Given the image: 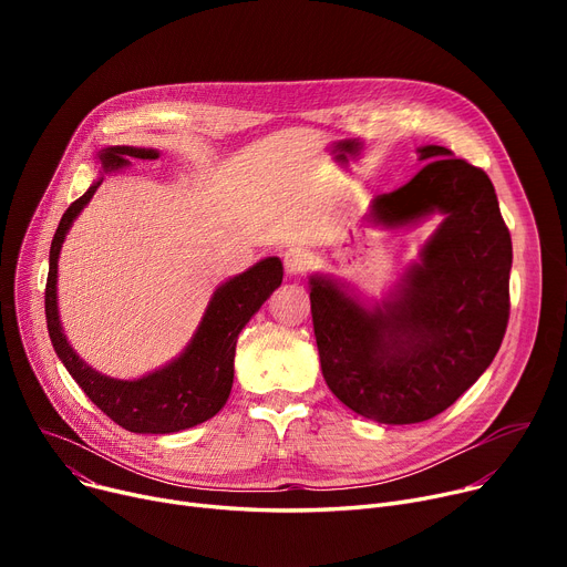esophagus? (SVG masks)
<instances>
[{
    "label": "esophagus",
    "instance_id": "esophagus-1",
    "mask_svg": "<svg viewBox=\"0 0 567 567\" xmlns=\"http://www.w3.org/2000/svg\"><path fill=\"white\" fill-rule=\"evenodd\" d=\"M282 261H285V268L289 276H299L310 264V252L303 246H289L282 255Z\"/></svg>",
    "mask_w": 567,
    "mask_h": 567
}]
</instances>
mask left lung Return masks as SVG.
<instances>
[{
	"instance_id": "1",
	"label": "left lung",
	"mask_w": 567,
	"mask_h": 567,
	"mask_svg": "<svg viewBox=\"0 0 567 567\" xmlns=\"http://www.w3.org/2000/svg\"><path fill=\"white\" fill-rule=\"evenodd\" d=\"M425 167L370 204L383 229L443 220L381 301L310 276L321 374L363 419L411 425L449 409L489 368L511 315L513 241L489 176L445 146H419Z\"/></svg>"
}]
</instances>
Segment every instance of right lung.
Here are the masks:
<instances>
[{
	"instance_id": "add662e5",
	"label": "right lung",
	"mask_w": 567,
	"mask_h": 567,
	"mask_svg": "<svg viewBox=\"0 0 567 567\" xmlns=\"http://www.w3.org/2000/svg\"><path fill=\"white\" fill-rule=\"evenodd\" d=\"M131 158H158L156 148L105 146L99 152L101 176L75 199L59 220L50 246L45 285V319L52 347L69 374L105 415L135 434H172L195 427L225 406L234 383V353L238 333L282 282V261L266 257L216 287L197 331L184 351L140 379H114L86 365L69 344L56 308V266L64 238L82 208L103 184V174L131 165Z\"/></svg>"
}]
</instances>
